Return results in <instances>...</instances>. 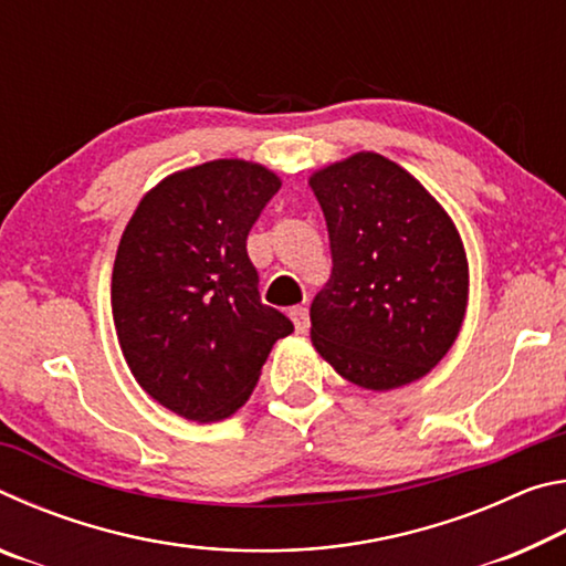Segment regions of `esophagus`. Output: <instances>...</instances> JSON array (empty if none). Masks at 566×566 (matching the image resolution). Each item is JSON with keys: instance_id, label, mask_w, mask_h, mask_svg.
<instances>
[{"instance_id": "obj_1", "label": "esophagus", "mask_w": 566, "mask_h": 566, "mask_svg": "<svg viewBox=\"0 0 566 566\" xmlns=\"http://www.w3.org/2000/svg\"><path fill=\"white\" fill-rule=\"evenodd\" d=\"M290 317H292V322H294V329H296V332H306V329H310V312H306V306H292Z\"/></svg>"}]
</instances>
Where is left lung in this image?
<instances>
[{"label":"left lung","instance_id":"left-lung-1","mask_svg":"<svg viewBox=\"0 0 566 566\" xmlns=\"http://www.w3.org/2000/svg\"><path fill=\"white\" fill-rule=\"evenodd\" d=\"M310 185L332 252V274L310 310L314 347L364 389L424 377L467 310V256L452 219L375 151L317 171Z\"/></svg>","mask_w":566,"mask_h":566}]
</instances>
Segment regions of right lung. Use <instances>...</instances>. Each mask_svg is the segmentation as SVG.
<instances>
[{"instance_id": "add662e5", "label": "right lung", "mask_w": 566, "mask_h": 566, "mask_svg": "<svg viewBox=\"0 0 566 566\" xmlns=\"http://www.w3.org/2000/svg\"><path fill=\"white\" fill-rule=\"evenodd\" d=\"M270 169L217 159L167 177L124 229L112 314L134 379L195 421L232 415L252 395L290 317L262 304L249 229L280 191Z\"/></svg>"}]
</instances>
